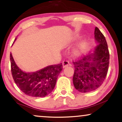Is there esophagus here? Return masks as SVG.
<instances>
[{"label": "esophagus", "mask_w": 122, "mask_h": 122, "mask_svg": "<svg viewBox=\"0 0 122 122\" xmlns=\"http://www.w3.org/2000/svg\"><path fill=\"white\" fill-rule=\"evenodd\" d=\"M70 66L69 61H66V60H64V61H63V68L66 67V66Z\"/></svg>", "instance_id": "34e87169"}]
</instances>
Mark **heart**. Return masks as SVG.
<instances>
[{"instance_id":"1","label":"heart","mask_w":122,"mask_h":122,"mask_svg":"<svg viewBox=\"0 0 122 122\" xmlns=\"http://www.w3.org/2000/svg\"><path fill=\"white\" fill-rule=\"evenodd\" d=\"M83 46H81V49H83Z\"/></svg>"}]
</instances>
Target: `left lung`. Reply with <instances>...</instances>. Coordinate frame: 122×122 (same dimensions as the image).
I'll return each instance as SVG.
<instances>
[{
  "label": "left lung",
  "mask_w": 122,
  "mask_h": 122,
  "mask_svg": "<svg viewBox=\"0 0 122 122\" xmlns=\"http://www.w3.org/2000/svg\"><path fill=\"white\" fill-rule=\"evenodd\" d=\"M94 37L99 43L93 54L73 61L75 68L73 82L76 90L81 93L94 91L103 84L109 64V52L104 35L97 27Z\"/></svg>",
  "instance_id": "left-lung-1"
}]
</instances>
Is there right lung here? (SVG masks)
<instances>
[{"mask_svg":"<svg viewBox=\"0 0 122 122\" xmlns=\"http://www.w3.org/2000/svg\"><path fill=\"white\" fill-rule=\"evenodd\" d=\"M10 59L11 74L16 86L25 94L33 97H43L50 94L63 69L62 63H60L49 66L36 72L26 73L18 67L11 53Z\"/></svg>","mask_w":122,"mask_h":122,"instance_id":"add662e5","label":"right lung"}]
</instances>
